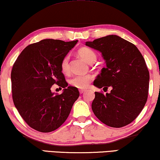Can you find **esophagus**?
<instances>
[{
    "label": "esophagus",
    "instance_id": "esophagus-1",
    "mask_svg": "<svg viewBox=\"0 0 160 160\" xmlns=\"http://www.w3.org/2000/svg\"><path fill=\"white\" fill-rule=\"evenodd\" d=\"M85 91H86V90H85V89H79V92L81 93V94H82V93H84V92Z\"/></svg>",
    "mask_w": 160,
    "mask_h": 160
}]
</instances>
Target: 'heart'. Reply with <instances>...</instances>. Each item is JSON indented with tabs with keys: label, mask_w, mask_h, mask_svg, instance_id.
I'll use <instances>...</instances> for the list:
<instances>
[{
	"label": "heart",
	"mask_w": 160,
	"mask_h": 160,
	"mask_svg": "<svg viewBox=\"0 0 160 160\" xmlns=\"http://www.w3.org/2000/svg\"><path fill=\"white\" fill-rule=\"evenodd\" d=\"M78 54L87 62H95L97 59V55L92 49L88 47H82L78 50ZM69 55L63 57L60 62V69L63 73H68L69 72ZM94 79V76L91 74L87 75H76L72 77L69 80V84L72 87L78 89H86L89 87L90 83Z\"/></svg>",
	"instance_id": "obj_1"
}]
</instances>
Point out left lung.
<instances>
[{"instance_id":"obj_1","label":"left lung","mask_w":160,"mask_h":160,"mask_svg":"<svg viewBox=\"0 0 160 160\" xmlns=\"http://www.w3.org/2000/svg\"><path fill=\"white\" fill-rule=\"evenodd\" d=\"M86 45L101 52L106 67L94 82L92 109L98 119L111 128H122L136 119L147 101L149 72L145 60L133 43L115 35L88 41Z\"/></svg>"}]
</instances>
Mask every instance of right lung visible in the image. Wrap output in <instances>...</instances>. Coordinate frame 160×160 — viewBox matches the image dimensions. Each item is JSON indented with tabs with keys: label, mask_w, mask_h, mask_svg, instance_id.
<instances>
[{
	"label": "right lung",
	"mask_w": 160,
	"mask_h": 160,
	"mask_svg": "<svg viewBox=\"0 0 160 160\" xmlns=\"http://www.w3.org/2000/svg\"><path fill=\"white\" fill-rule=\"evenodd\" d=\"M77 42L44 39L32 43L13 65V102L22 118L34 130L49 132L60 128L79 96L77 88L68 87L60 69L61 60ZM54 84L64 88L62 94L51 92Z\"/></svg>",
	"instance_id": "obj_1"
}]
</instances>
